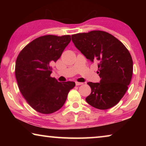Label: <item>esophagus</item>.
I'll return each mask as SVG.
<instances>
[{"label": "esophagus", "instance_id": "obj_1", "mask_svg": "<svg viewBox=\"0 0 146 146\" xmlns=\"http://www.w3.org/2000/svg\"><path fill=\"white\" fill-rule=\"evenodd\" d=\"M83 83L82 82H76V86H80V85H82Z\"/></svg>", "mask_w": 146, "mask_h": 146}]
</instances>
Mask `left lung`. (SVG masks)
Segmentation results:
<instances>
[{
	"mask_svg": "<svg viewBox=\"0 0 146 146\" xmlns=\"http://www.w3.org/2000/svg\"><path fill=\"white\" fill-rule=\"evenodd\" d=\"M72 40L98 66L100 82H88L92 92L86 101L100 110L114 106L126 92L132 77L133 61L128 50L113 35L101 31L73 35Z\"/></svg>",
	"mask_w": 146,
	"mask_h": 146,
	"instance_id": "8db88e82",
	"label": "left lung"
}]
</instances>
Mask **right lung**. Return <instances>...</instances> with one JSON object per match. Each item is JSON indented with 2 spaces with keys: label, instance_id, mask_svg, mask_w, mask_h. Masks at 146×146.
<instances>
[{
  "label": "right lung",
  "instance_id": "add662e5",
  "mask_svg": "<svg viewBox=\"0 0 146 146\" xmlns=\"http://www.w3.org/2000/svg\"><path fill=\"white\" fill-rule=\"evenodd\" d=\"M71 40L70 35H46L30 42L21 51L15 76L22 95L36 111L48 114L60 109L74 82H59L52 78L51 63L56 62Z\"/></svg>",
  "mask_w": 146,
  "mask_h": 146
}]
</instances>
